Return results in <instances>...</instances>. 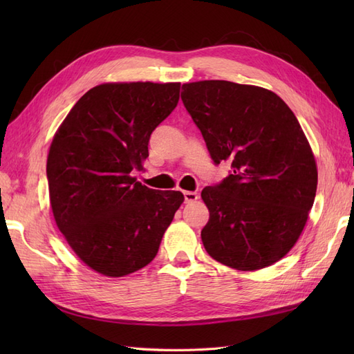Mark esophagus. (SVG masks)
Returning <instances> with one entry per match:
<instances>
[{"instance_id":"esophagus-1","label":"esophagus","mask_w":354,"mask_h":354,"mask_svg":"<svg viewBox=\"0 0 354 354\" xmlns=\"http://www.w3.org/2000/svg\"><path fill=\"white\" fill-rule=\"evenodd\" d=\"M183 195H185V202H187V203L195 202L199 198V195L196 194V192H190V190L183 192Z\"/></svg>"}]
</instances>
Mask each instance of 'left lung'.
<instances>
[{
    "label": "left lung",
    "instance_id": "obj_1",
    "mask_svg": "<svg viewBox=\"0 0 354 354\" xmlns=\"http://www.w3.org/2000/svg\"><path fill=\"white\" fill-rule=\"evenodd\" d=\"M181 100L214 164L230 174L202 190L207 252L236 270L279 261L301 234L316 187V160L294 112L269 91L230 81L183 84Z\"/></svg>",
    "mask_w": 354,
    "mask_h": 354
}]
</instances>
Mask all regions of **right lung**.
<instances>
[{
  "label": "right lung",
  "mask_w": 354,
  "mask_h": 354,
  "mask_svg": "<svg viewBox=\"0 0 354 354\" xmlns=\"http://www.w3.org/2000/svg\"><path fill=\"white\" fill-rule=\"evenodd\" d=\"M180 82H118L88 90L53 138L50 203L59 230L93 270L121 277L143 269L185 201L136 180L149 138L176 109Z\"/></svg>",
  "instance_id": "1"
}]
</instances>
